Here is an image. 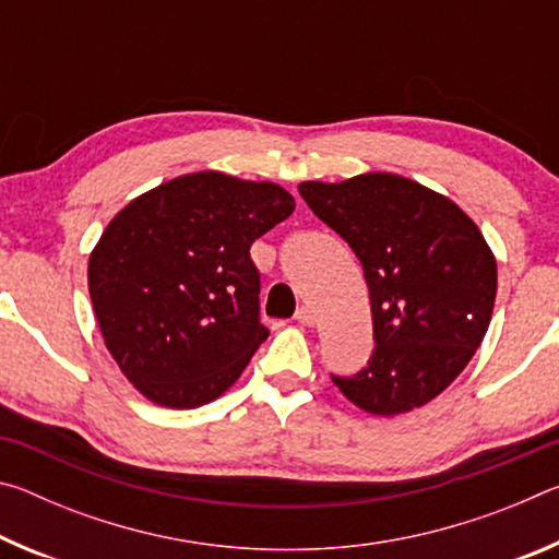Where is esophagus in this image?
Here are the masks:
<instances>
[{
  "label": "esophagus",
  "instance_id": "34e87169",
  "mask_svg": "<svg viewBox=\"0 0 559 559\" xmlns=\"http://www.w3.org/2000/svg\"><path fill=\"white\" fill-rule=\"evenodd\" d=\"M296 320L300 325H316L318 323V316H316V310L313 308H308V306H302L298 313H296Z\"/></svg>",
  "mask_w": 559,
  "mask_h": 559
}]
</instances>
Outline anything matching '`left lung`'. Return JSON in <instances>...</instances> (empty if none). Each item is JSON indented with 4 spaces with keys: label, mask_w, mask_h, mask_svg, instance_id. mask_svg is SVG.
<instances>
[{
    "label": "left lung",
    "mask_w": 559,
    "mask_h": 559,
    "mask_svg": "<svg viewBox=\"0 0 559 559\" xmlns=\"http://www.w3.org/2000/svg\"><path fill=\"white\" fill-rule=\"evenodd\" d=\"M298 192L355 251L370 288L374 353L365 370L333 377L335 386L374 416L419 409L484 343L498 290L493 251L456 202L402 175L300 182Z\"/></svg>",
    "instance_id": "obj_1"
}]
</instances>
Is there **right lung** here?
Listing matches in <instances>:
<instances>
[{"instance_id":"right-lung-1","label":"right lung","mask_w":559,"mask_h":559,"mask_svg":"<svg viewBox=\"0 0 559 559\" xmlns=\"http://www.w3.org/2000/svg\"><path fill=\"white\" fill-rule=\"evenodd\" d=\"M293 210L276 182L206 169L112 216L91 251L88 290L108 353L140 394L197 409L239 380L269 337L249 249Z\"/></svg>"}]
</instances>
